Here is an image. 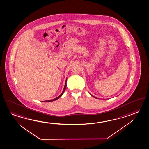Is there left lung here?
<instances>
[{
	"instance_id": "1",
	"label": "left lung",
	"mask_w": 149,
	"mask_h": 149,
	"mask_svg": "<svg viewBox=\"0 0 149 149\" xmlns=\"http://www.w3.org/2000/svg\"><path fill=\"white\" fill-rule=\"evenodd\" d=\"M91 96H93V97H94V98H97V97H96L93 96V95H91Z\"/></svg>"
}]
</instances>
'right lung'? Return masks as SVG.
Listing matches in <instances>:
<instances>
[{"label": "right lung", "mask_w": 149, "mask_h": 149, "mask_svg": "<svg viewBox=\"0 0 149 149\" xmlns=\"http://www.w3.org/2000/svg\"><path fill=\"white\" fill-rule=\"evenodd\" d=\"M67 79H66V80H65V85H64L63 91H62V93L61 94V95H60L58 97H56V98H54V99H51V100H45V101H44L43 102H53V101L56 100L58 99L59 98H60V97H61L62 96V95L63 94V93H64V91H65V89H66V87H67Z\"/></svg>", "instance_id": "right-lung-1"}]
</instances>
